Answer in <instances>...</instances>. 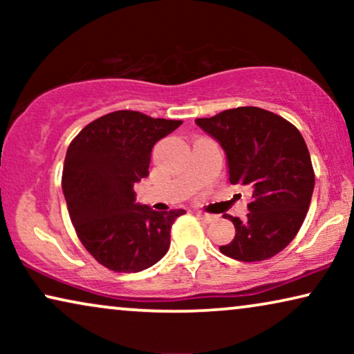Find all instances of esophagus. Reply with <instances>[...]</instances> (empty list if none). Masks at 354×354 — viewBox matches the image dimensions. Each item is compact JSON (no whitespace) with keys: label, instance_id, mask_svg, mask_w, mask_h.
<instances>
[{"label":"esophagus","instance_id":"obj_1","mask_svg":"<svg viewBox=\"0 0 354 354\" xmlns=\"http://www.w3.org/2000/svg\"><path fill=\"white\" fill-rule=\"evenodd\" d=\"M196 217H198V219H200L201 222H206V224H211L212 221H216V216L206 214V212H196Z\"/></svg>","mask_w":354,"mask_h":354}]
</instances>
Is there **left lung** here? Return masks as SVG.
<instances>
[{
    "label": "left lung",
    "instance_id": "1",
    "mask_svg": "<svg viewBox=\"0 0 354 354\" xmlns=\"http://www.w3.org/2000/svg\"><path fill=\"white\" fill-rule=\"evenodd\" d=\"M195 122L224 148L232 185L251 188L246 219L234 222L235 239L221 253L243 263L279 254L288 246L311 205L314 169L299 130L270 111L243 106Z\"/></svg>",
    "mask_w": 354,
    "mask_h": 354
}]
</instances>
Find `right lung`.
I'll return each instance as SVG.
<instances>
[{
  "instance_id": "1",
  "label": "right lung",
  "mask_w": 354,
  "mask_h": 354,
  "mask_svg": "<svg viewBox=\"0 0 354 354\" xmlns=\"http://www.w3.org/2000/svg\"><path fill=\"white\" fill-rule=\"evenodd\" d=\"M180 124L114 111L85 125L67 148L62 192L72 225L109 270L140 272L167 253L172 224L185 211L137 205L133 185L148 177L154 143Z\"/></svg>"
}]
</instances>
